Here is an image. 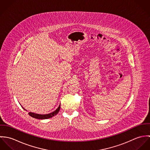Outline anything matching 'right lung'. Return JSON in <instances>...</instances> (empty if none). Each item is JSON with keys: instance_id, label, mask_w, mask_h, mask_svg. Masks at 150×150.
<instances>
[{"instance_id": "obj_1", "label": "right lung", "mask_w": 150, "mask_h": 150, "mask_svg": "<svg viewBox=\"0 0 150 150\" xmlns=\"http://www.w3.org/2000/svg\"><path fill=\"white\" fill-rule=\"evenodd\" d=\"M22 107L23 108L24 110L27 111L26 109H25L22 106ZM60 107H61V104H60V105L59 106V107H58L54 111H53V112H50V113H49V114H36V113L29 112V115L30 116H31L32 117L35 118H36V119H39V120L48 119V118H51V117L55 116V115H57V114L58 113V112H59V110H60Z\"/></svg>"}]
</instances>
